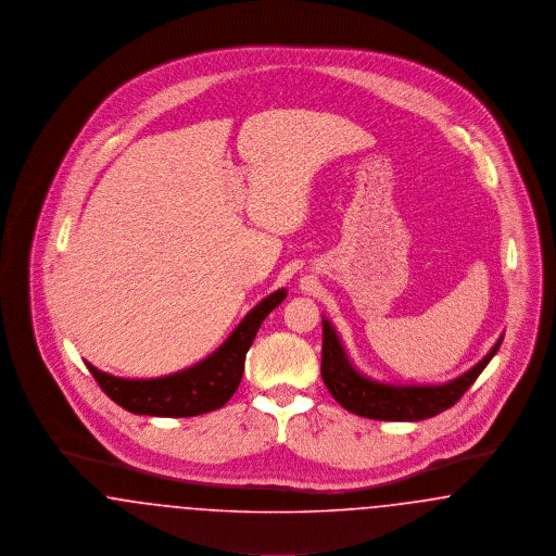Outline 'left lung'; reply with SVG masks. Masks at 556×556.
Listing matches in <instances>:
<instances>
[{
    "label": "left lung",
    "instance_id": "left-lung-1",
    "mask_svg": "<svg viewBox=\"0 0 556 556\" xmlns=\"http://www.w3.org/2000/svg\"><path fill=\"white\" fill-rule=\"evenodd\" d=\"M503 338H498L477 365L446 383H388L354 367L333 323L323 317L320 375L331 396L358 417L375 421H424L458 402L494 358Z\"/></svg>",
    "mask_w": 556,
    "mask_h": 556
}]
</instances>
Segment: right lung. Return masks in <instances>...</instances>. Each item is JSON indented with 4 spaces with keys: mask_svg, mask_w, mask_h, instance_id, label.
Returning a JSON list of instances; mask_svg holds the SVG:
<instances>
[{
    "mask_svg": "<svg viewBox=\"0 0 556 556\" xmlns=\"http://www.w3.org/2000/svg\"><path fill=\"white\" fill-rule=\"evenodd\" d=\"M286 295V288L268 293L241 318L223 344L187 369L152 379H125L104 372L87 361L85 365L104 394L135 415L195 417L212 413L236 394L250 345L268 313L277 308Z\"/></svg>",
    "mask_w": 556,
    "mask_h": 556,
    "instance_id": "right-lung-1",
    "label": "right lung"
}]
</instances>
